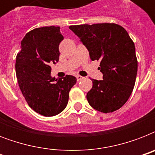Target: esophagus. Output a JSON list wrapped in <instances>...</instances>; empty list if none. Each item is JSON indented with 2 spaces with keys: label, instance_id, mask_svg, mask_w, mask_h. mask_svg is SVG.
<instances>
[{
  "label": "esophagus",
  "instance_id": "34e87169",
  "mask_svg": "<svg viewBox=\"0 0 155 155\" xmlns=\"http://www.w3.org/2000/svg\"><path fill=\"white\" fill-rule=\"evenodd\" d=\"M76 79H77L78 81H80V80H82L83 79H84V77L83 76H81V75H76Z\"/></svg>",
  "mask_w": 155,
  "mask_h": 155
}]
</instances>
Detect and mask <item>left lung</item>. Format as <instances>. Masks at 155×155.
Here are the masks:
<instances>
[{
  "label": "left lung",
  "mask_w": 155,
  "mask_h": 155,
  "mask_svg": "<svg viewBox=\"0 0 155 155\" xmlns=\"http://www.w3.org/2000/svg\"><path fill=\"white\" fill-rule=\"evenodd\" d=\"M89 51L92 60H100L103 80L92 79L87 93L89 104L104 113L121 108L130 98L135 84L137 60L135 46L127 31L114 23L71 25Z\"/></svg>",
  "instance_id": "8db88e82"
}]
</instances>
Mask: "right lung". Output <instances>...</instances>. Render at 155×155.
<instances>
[{
	"mask_svg": "<svg viewBox=\"0 0 155 155\" xmlns=\"http://www.w3.org/2000/svg\"><path fill=\"white\" fill-rule=\"evenodd\" d=\"M63 39L58 26L36 28L25 35L17 54L15 70L21 93L30 108L45 117L63 111L76 83L73 75L55 79L51 75V65L58 61Z\"/></svg>",
	"mask_w": 155,
	"mask_h": 155,
	"instance_id": "add662e5",
	"label": "right lung"
}]
</instances>
